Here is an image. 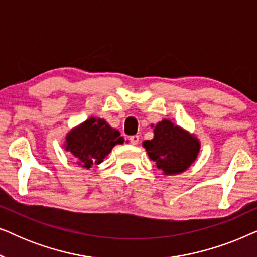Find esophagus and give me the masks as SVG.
Segmentation results:
<instances>
[{
    "instance_id": "esophagus-1",
    "label": "esophagus",
    "mask_w": 257,
    "mask_h": 257,
    "mask_svg": "<svg viewBox=\"0 0 257 257\" xmlns=\"http://www.w3.org/2000/svg\"><path fill=\"white\" fill-rule=\"evenodd\" d=\"M130 143H131L132 145H137V144L139 143V136L136 135V136L130 137Z\"/></svg>"
}]
</instances>
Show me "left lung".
I'll return each instance as SVG.
<instances>
[{"instance_id": "1", "label": "left lung", "mask_w": 257, "mask_h": 257, "mask_svg": "<svg viewBox=\"0 0 257 257\" xmlns=\"http://www.w3.org/2000/svg\"><path fill=\"white\" fill-rule=\"evenodd\" d=\"M152 127L153 139L143 143L150 159L164 175L179 174L188 170L199 156V139L168 119H163Z\"/></svg>"}]
</instances>
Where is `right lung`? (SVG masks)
<instances>
[{
  "mask_svg": "<svg viewBox=\"0 0 257 257\" xmlns=\"http://www.w3.org/2000/svg\"><path fill=\"white\" fill-rule=\"evenodd\" d=\"M124 143L118 130L112 128L106 120L90 117L73 127L65 137V151L75 157L83 168L99 165L117 144Z\"/></svg>",
  "mask_w": 257,
  "mask_h": 257,
  "instance_id": "add662e5",
  "label": "right lung"
}]
</instances>
